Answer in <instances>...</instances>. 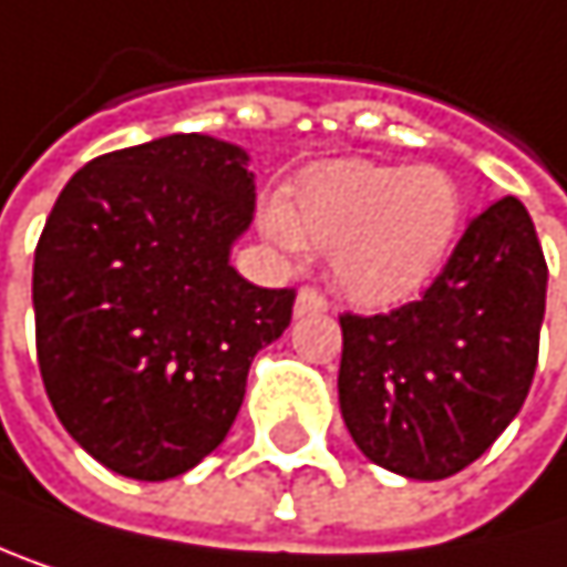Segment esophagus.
Segmentation results:
<instances>
[{"mask_svg":"<svg viewBox=\"0 0 567 567\" xmlns=\"http://www.w3.org/2000/svg\"><path fill=\"white\" fill-rule=\"evenodd\" d=\"M330 303H327V297L317 290V287H303L300 293H297V317H307V313H323Z\"/></svg>","mask_w":567,"mask_h":567,"instance_id":"34e87169","label":"esophagus"}]
</instances>
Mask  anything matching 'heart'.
Returning a JSON list of instances; mask_svg holds the SVG:
<instances>
[{
  "mask_svg": "<svg viewBox=\"0 0 567 567\" xmlns=\"http://www.w3.org/2000/svg\"><path fill=\"white\" fill-rule=\"evenodd\" d=\"M462 224V190L439 164L333 161L310 167L274 204L264 227L277 247L333 254L340 290L390 307L439 274Z\"/></svg>",
  "mask_w": 567,
  "mask_h": 567,
  "instance_id": "1",
  "label": "heart"
}]
</instances>
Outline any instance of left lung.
<instances>
[{"label": "left lung", "instance_id": "8db88e82", "mask_svg": "<svg viewBox=\"0 0 567 567\" xmlns=\"http://www.w3.org/2000/svg\"><path fill=\"white\" fill-rule=\"evenodd\" d=\"M548 264L518 197L485 207L423 293L343 313L340 410L353 442L406 478H449L512 423L538 367Z\"/></svg>", "mask_w": 567, "mask_h": 567}]
</instances>
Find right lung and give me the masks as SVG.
I'll use <instances>...</instances> for the list:
<instances>
[{"mask_svg": "<svg viewBox=\"0 0 567 567\" xmlns=\"http://www.w3.org/2000/svg\"><path fill=\"white\" fill-rule=\"evenodd\" d=\"M250 217L247 154L207 135L102 154L62 187L35 247V353L55 416L112 472L194 468L290 327L297 293L227 260Z\"/></svg>", "mask_w": 567, "mask_h": 567, "instance_id": "add662e5", "label": "right lung"}]
</instances>
